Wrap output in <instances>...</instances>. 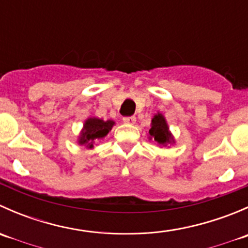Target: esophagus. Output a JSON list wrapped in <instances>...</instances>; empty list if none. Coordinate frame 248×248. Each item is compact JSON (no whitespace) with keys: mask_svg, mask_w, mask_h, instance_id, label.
<instances>
[{"mask_svg":"<svg viewBox=\"0 0 248 248\" xmlns=\"http://www.w3.org/2000/svg\"><path fill=\"white\" fill-rule=\"evenodd\" d=\"M136 121H137L136 116L124 117V124H136Z\"/></svg>","mask_w":248,"mask_h":248,"instance_id":"34e87169","label":"esophagus"}]
</instances>
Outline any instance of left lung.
<instances>
[{
  "mask_svg": "<svg viewBox=\"0 0 248 248\" xmlns=\"http://www.w3.org/2000/svg\"><path fill=\"white\" fill-rule=\"evenodd\" d=\"M150 139H154L159 146H167L168 144L174 142V137L169 131L168 124L166 117L162 114H156L152 117L151 128L149 129Z\"/></svg>",
  "mask_w": 248,
  "mask_h": 248,
  "instance_id": "obj_1",
  "label": "left lung"
}]
</instances>
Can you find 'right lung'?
Wrapping results in <instances>:
<instances>
[{
	"mask_svg": "<svg viewBox=\"0 0 248 248\" xmlns=\"http://www.w3.org/2000/svg\"><path fill=\"white\" fill-rule=\"evenodd\" d=\"M114 124L115 122L112 120L104 121L98 117H90L85 121L84 128L80 133L78 142L80 145H85L87 149H92L94 141L97 139H103L109 133V131H111Z\"/></svg>",
	"mask_w": 248,
	"mask_h": 248,
	"instance_id": "add662e5",
	"label": "right lung"
}]
</instances>
